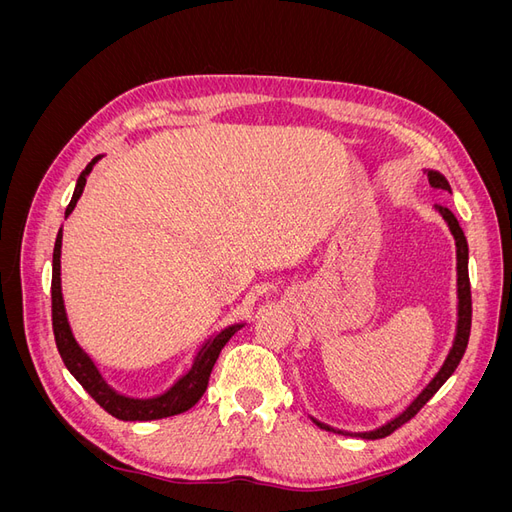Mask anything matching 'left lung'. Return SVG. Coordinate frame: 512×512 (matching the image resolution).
Here are the masks:
<instances>
[{
    "label": "left lung",
    "mask_w": 512,
    "mask_h": 512,
    "mask_svg": "<svg viewBox=\"0 0 512 512\" xmlns=\"http://www.w3.org/2000/svg\"><path fill=\"white\" fill-rule=\"evenodd\" d=\"M427 179H429L431 188L451 192V185H448V181L444 179V175L438 173V170H427ZM436 209L440 211V215L444 218V222L448 224V228H451L453 237H455V245H457V299H459L457 316H459V318H457V333H455V342H453L451 352H448L444 365L440 367L438 374L433 376V380L425 386L423 393L418 395L404 412H401L399 416H395L393 421H389V423L378 427V429H374V431L348 433V431H342V429H333V427H329V425H324V423L316 421V418H312V421H314L320 429L335 431V433H344V436H359V438H365V440H378V438L391 436V433H393L395 429H399L401 425L408 423L410 418L416 416V412L421 410V408L427 404V401L438 393L440 386H442L448 378L453 376V371L457 369L463 352H466L468 339H470V327H472V294H470V277H468V241H466V235H463V230H461L457 218L453 215V211L442 207V205H436Z\"/></svg>",
    "instance_id": "8db88e82"
}]
</instances>
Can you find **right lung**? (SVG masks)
I'll list each match as a JSON object with an SVG mask.
<instances>
[{
    "label": "right lung",
    "mask_w": 512,
    "mask_h": 512,
    "mask_svg": "<svg viewBox=\"0 0 512 512\" xmlns=\"http://www.w3.org/2000/svg\"><path fill=\"white\" fill-rule=\"evenodd\" d=\"M100 158L102 156H96L94 160H91L85 166L79 181H76L72 200L66 209V218L74 211L76 203H79V198H81L83 188L87 183V175L91 173V168H94V164ZM59 258H61V228L57 232L55 250H53L51 309H53L55 344H57L61 361H64L70 374L79 380V384L91 397L96 399V404H100V408H104L111 416L119 418V421H158V418L175 416V414L190 410L207 391L211 369H213L215 361H218L222 348L226 346L228 339L243 327V324H232V327H226L218 335L207 339V344L198 350L188 374L181 376L166 393H162L158 397H151V399H134V397L119 395L115 389H111V386L106 384V380L100 376V371L94 365V361H91L89 356L83 352V348L76 344V339L70 331L64 297H61V262H59Z\"/></svg>",
    "instance_id": "add662e5"
}]
</instances>
